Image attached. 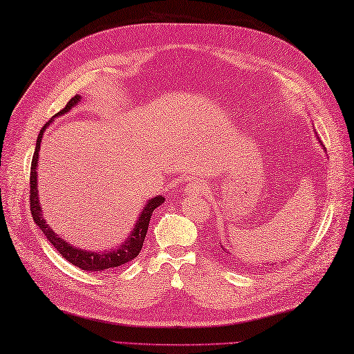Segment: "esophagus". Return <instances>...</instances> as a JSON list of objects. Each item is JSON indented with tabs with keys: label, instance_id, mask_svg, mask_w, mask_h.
<instances>
[{
	"label": "esophagus",
	"instance_id": "esophagus-1",
	"mask_svg": "<svg viewBox=\"0 0 354 354\" xmlns=\"http://www.w3.org/2000/svg\"><path fill=\"white\" fill-rule=\"evenodd\" d=\"M185 191L188 192V194L198 196L205 191V186L202 182H198V180H191V182L185 186Z\"/></svg>",
	"mask_w": 354,
	"mask_h": 354
}]
</instances>
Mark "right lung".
Returning <instances> with one entry per match:
<instances>
[{
	"mask_svg": "<svg viewBox=\"0 0 354 354\" xmlns=\"http://www.w3.org/2000/svg\"><path fill=\"white\" fill-rule=\"evenodd\" d=\"M78 102H80V95L72 97L68 102V104H66L64 108L58 112V114H64V112H68L72 106L77 104ZM49 123H46V126ZM46 126H43L41 131H39V134H38L35 152H33L32 165H30V211H32L33 220H35V223L39 226V228H41L44 236L48 237L49 242L53 245V248H55L59 254L68 260V262L78 266V268H82L84 271H104V270L118 268L120 265L128 263L129 260L137 257L140 250H142L146 232H148L152 211H154L157 206H160L165 202V197L158 196V197L152 198L151 202H148V205L145 206L142 216H140V218H138L134 231H132V234L123 245H120L117 250L106 251V252H89V251H82L78 248H73V246H71L68 242H66V240L57 236L55 232L49 228V225L46 223V220L43 218L41 208H39L38 192H37V163H38L39 143H41L43 132L46 129Z\"/></svg>",
	"mask_w": 354,
	"mask_h": 354,
	"instance_id": "add662e5",
	"label": "right lung"
}]
</instances>
